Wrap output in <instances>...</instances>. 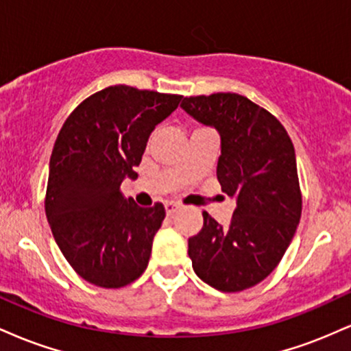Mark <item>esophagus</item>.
Here are the masks:
<instances>
[{"mask_svg": "<svg viewBox=\"0 0 351 351\" xmlns=\"http://www.w3.org/2000/svg\"><path fill=\"white\" fill-rule=\"evenodd\" d=\"M180 209V206L176 203H167L165 204V211H167L168 216H171L173 213H176Z\"/></svg>", "mask_w": 351, "mask_h": 351, "instance_id": "obj_1", "label": "esophagus"}]
</instances>
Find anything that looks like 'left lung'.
<instances>
[{
    "instance_id": "8db88e82",
    "label": "left lung",
    "mask_w": 351,
    "mask_h": 351,
    "mask_svg": "<svg viewBox=\"0 0 351 351\" xmlns=\"http://www.w3.org/2000/svg\"><path fill=\"white\" fill-rule=\"evenodd\" d=\"M181 108L217 130V181L236 199L229 226L203 213V228L188 239L193 269L216 291L254 287L280 263L300 221L302 196L291 136L276 117L239 94L184 97Z\"/></svg>"
}]
</instances>
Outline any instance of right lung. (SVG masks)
<instances>
[{
    "label": "right lung",
    "mask_w": 351,
    "mask_h": 351,
    "mask_svg": "<svg viewBox=\"0 0 351 351\" xmlns=\"http://www.w3.org/2000/svg\"><path fill=\"white\" fill-rule=\"evenodd\" d=\"M183 95L112 86L67 117L52 148L46 216L60 252L84 280L119 289L148 265L165 208H140L120 193L135 180L148 136Z\"/></svg>",
    "instance_id": "obj_1"
}]
</instances>
